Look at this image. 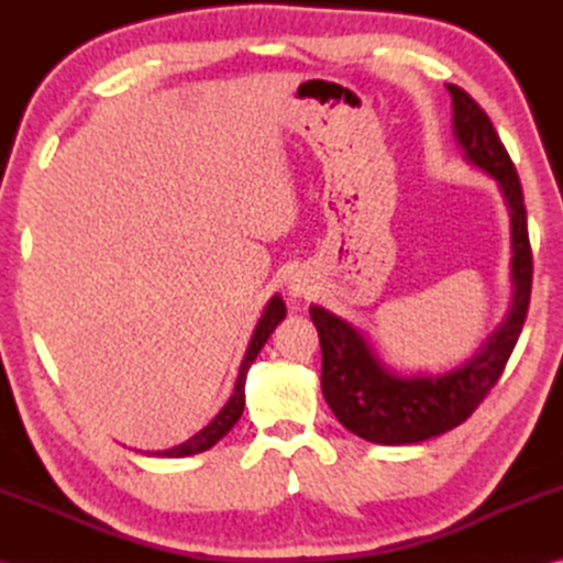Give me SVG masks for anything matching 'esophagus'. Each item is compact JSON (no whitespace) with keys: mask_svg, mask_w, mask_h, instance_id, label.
Instances as JSON below:
<instances>
[{"mask_svg":"<svg viewBox=\"0 0 563 563\" xmlns=\"http://www.w3.org/2000/svg\"><path fill=\"white\" fill-rule=\"evenodd\" d=\"M305 288H300V285H292V295H302Z\"/></svg>","mask_w":563,"mask_h":563,"instance_id":"obj_1","label":"esophagus"}]
</instances>
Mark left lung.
I'll return each mask as SVG.
<instances>
[{
    "mask_svg": "<svg viewBox=\"0 0 563 563\" xmlns=\"http://www.w3.org/2000/svg\"><path fill=\"white\" fill-rule=\"evenodd\" d=\"M448 91L454 137L464 157L496 178L510 208L516 297L508 319L484 341L482 351L440 377L389 373L351 324L321 307L309 309L321 343V391L327 404L351 433L379 445H409L464 423L504 375L530 307L532 249L516 164L482 106L457 84H448Z\"/></svg>",
    "mask_w": 563,
    "mask_h": 563,
    "instance_id": "left-lung-1",
    "label": "left lung"
}]
</instances>
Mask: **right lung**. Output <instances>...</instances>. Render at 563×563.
I'll return each mask as SVG.
<instances>
[{
    "instance_id": "add662e5",
    "label": "right lung",
    "mask_w": 563,
    "mask_h": 563,
    "mask_svg": "<svg viewBox=\"0 0 563 563\" xmlns=\"http://www.w3.org/2000/svg\"><path fill=\"white\" fill-rule=\"evenodd\" d=\"M283 319H285V305H283L280 297H273V300L266 307V312H263V317L258 321V327L254 331V339H251V343H249V351L244 355L242 369H239V377H236L232 399L227 401L224 409L218 416H214V421L208 428H202L198 435L186 440L184 445L172 448V450H164V452H157V454H162V457H186V454H196V452H202V450L212 448L214 442L230 433L232 426L239 421V416H242V411H244V377H246V369H249L251 363L256 361V355L263 349V343L268 341V336L275 331V327L280 324Z\"/></svg>"
}]
</instances>
